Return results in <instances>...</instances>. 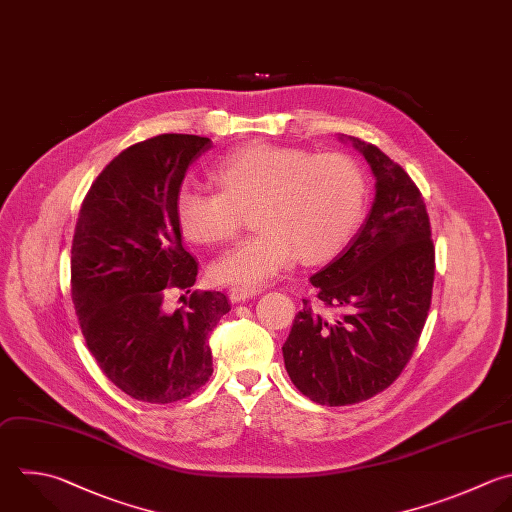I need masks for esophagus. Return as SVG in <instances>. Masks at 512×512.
<instances>
[{
  "mask_svg": "<svg viewBox=\"0 0 512 512\" xmlns=\"http://www.w3.org/2000/svg\"><path fill=\"white\" fill-rule=\"evenodd\" d=\"M258 294H262L260 288L236 286V288L230 290V300H232V302H246V300H250V298H254V296H258Z\"/></svg>",
  "mask_w": 512,
  "mask_h": 512,
  "instance_id": "1",
  "label": "esophagus"
}]
</instances>
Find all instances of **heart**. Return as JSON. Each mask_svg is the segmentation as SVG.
<instances>
[{
	"instance_id": "heart-1",
	"label": "heart",
	"mask_w": 512,
	"mask_h": 512,
	"mask_svg": "<svg viewBox=\"0 0 512 512\" xmlns=\"http://www.w3.org/2000/svg\"><path fill=\"white\" fill-rule=\"evenodd\" d=\"M212 180L220 192L182 188L176 194L180 232L194 244H218L236 236L250 210L258 230L212 264L220 284L262 286L296 258L324 264L346 248L366 212V174L340 152L314 156L252 142L220 158Z\"/></svg>"
}]
</instances>
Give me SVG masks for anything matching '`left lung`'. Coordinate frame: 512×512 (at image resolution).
<instances>
[{
  "mask_svg": "<svg viewBox=\"0 0 512 512\" xmlns=\"http://www.w3.org/2000/svg\"><path fill=\"white\" fill-rule=\"evenodd\" d=\"M350 142L374 174V202L346 248L310 276L318 300L342 308L324 318L304 300L282 346L294 386L310 400L346 406L388 388L424 328L434 246L424 200L410 176L376 146Z\"/></svg>",
  "mask_w": 512,
  "mask_h": 512,
  "instance_id": "left-lung-1",
  "label": "left lung"
}]
</instances>
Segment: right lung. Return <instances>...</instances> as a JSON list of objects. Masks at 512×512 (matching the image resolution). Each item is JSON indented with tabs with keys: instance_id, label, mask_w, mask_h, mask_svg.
Masks as SVG:
<instances>
[{
	"instance_id": "add662e5",
	"label": "right lung",
	"mask_w": 512,
	"mask_h": 512,
	"mask_svg": "<svg viewBox=\"0 0 512 512\" xmlns=\"http://www.w3.org/2000/svg\"><path fill=\"white\" fill-rule=\"evenodd\" d=\"M210 138L162 134L116 156L92 184L72 242V298L86 344L126 394L168 404L212 376L208 336L230 312L222 292H192L166 312L172 288L196 282L174 202Z\"/></svg>"
}]
</instances>
